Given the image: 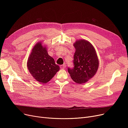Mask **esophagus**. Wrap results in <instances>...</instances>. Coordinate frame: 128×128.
I'll return each mask as SVG.
<instances>
[{
    "mask_svg": "<svg viewBox=\"0 0 128 128\" xmlns=\"http://www.w3.org/2000/svg\"><path fill=\"white\" fill-rule=\"evenodd\" d=\"M60 68H61V69H64V68H66V65L65 64L62 65H60Z\"/></svg>",
    "mask_w": 128,
    "mask_h": 128,
    "instance_id": "1",
    "label": "esophagus"
}]
</instances>
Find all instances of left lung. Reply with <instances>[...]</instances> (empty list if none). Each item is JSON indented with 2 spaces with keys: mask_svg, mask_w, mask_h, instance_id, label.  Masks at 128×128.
<instances>
[{
  "mask_svg": "<svg viewBox=\"0 0 128 128\" xmlns=\"http://www.w3.org/2000/svg\"><path fill=\"white\" fill-rule=\"evenodd\" d=\"M75 52L72 68L68 69L70 76L75 82L82 84L88 82L98 68L99 61L96 49L88 40H77L74 44Z\"/></svg>",
  "mask_w": 128,
  "mask_h": 128,
  "instance_id": "obj_1",
  "label": "left lung"
}]
</instances>
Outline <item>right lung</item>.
<instances>
[{"mask_svg":"<svg viewBox=\"0 0 128 128\" xmlns=\"http://www.w3.org/2000/svg\"><path fill=\"white\" fill-rule=\"evenodd\" d=\"M38 42L32 49L27 62L28 68L36 81L46 84L60 70L54 60L48 53L46 46Z\"/></svg>","mask_w":128,"mask_h":128,"instance_id":"add662e5","label":"right lung"}]
</instances>
